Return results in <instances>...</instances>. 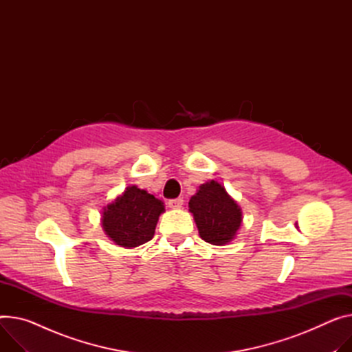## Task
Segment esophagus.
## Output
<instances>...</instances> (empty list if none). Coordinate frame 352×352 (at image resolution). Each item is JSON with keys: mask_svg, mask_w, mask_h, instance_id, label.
<instances>
[{"mask_svg": "<svg viewBox=\"0 0 352 352\" xmlns=\"http://www.w3.org/2000/svg\"><path fill=\"white\" fill-rule=\"evenodd\" d=\"M183 199L182 197H177V199H172V200H169L168 201V204H169V207L170 208H180L182 206H183Z\"/></svg>", "mask_w": 352, "mask_h": 352, "instance_id": "esophagus-1", "label": "esophagus"}]
</instances>
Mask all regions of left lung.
<instances>
[{
	"label": "left lung",
	"mask_w": 352,
	"mask_h": 352,
	"mask_svg": "<svg viewBox=\"0 0 352 352\" xmlns=\"http://www.w3.org/2000/svg\"><path fill=\"white\" fill-rule=\"evenodd\" d=\"M200 236L212 245L230 242L242 221L238 204L227 195L226 188L217 182L201 184L199 192L188 201Z\"/></svg>",
	"instance_id": "1"
}]
</instances>
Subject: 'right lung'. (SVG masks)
<instances>
[{"label":"right lung","mask_w":352,"mask_h":352,"mask_svg":"<svg viewBox=\"0 0 352 352\" xmlns=\"http://www.w3.org/2000/svg\"><path fill=\"white\" fill-rule=\"evenodd\" d=\"M164 211V203L155 196L129 186L104 208L102 228L117 245L140 247L153 238L159 215Z\"/></svg>","instance_id":"1"}]
</instances>
